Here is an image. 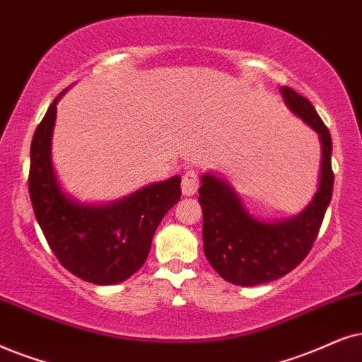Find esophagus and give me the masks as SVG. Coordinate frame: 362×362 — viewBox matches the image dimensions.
<instances>
[{"label":"esophagus","instance_id":"1","mask_svg":"<svg viewBox=\"0 0 362 362\" xmlns=\"http://www.w3.org/2000/svg\"><path fill=\"white\" fill-rule=\"evenodd\" d=\"M199 187H200L199 175H197L194 170L185 172L184 177H182V194L194 195L197 194V190H199Z\"/></svg>","mask_w":362,"mask_h":362}]
</instances>
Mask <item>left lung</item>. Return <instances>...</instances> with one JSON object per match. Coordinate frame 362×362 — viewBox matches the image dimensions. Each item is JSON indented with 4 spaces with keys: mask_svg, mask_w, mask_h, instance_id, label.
<instances>
[{
    "mask_svg": "<svg viewBox=\"0 0 362 362\" xmlns=\"http://www.w3.org/2000/svg\"><path fill=\"white\" fill-rule=\"evenodd\" d=\"M282 95L292 112L321 135V184L303 214L286 222L265 223L249 215L230 185L212 175L202 177L199 202L204 214L205 257L218 276L235 286L276 281L303 262L313 249L332 197L331 134L308 98L289 86H284Z\"/></svg>",
    "mask_w": 362,
    "mask_h": 362,
    "instance_id": "8db88e82",
    "label": "left lung"
}]
</instances>
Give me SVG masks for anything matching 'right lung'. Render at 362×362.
Returning a JSON list of instances; mask_svg holds the SVG:
<instances>
[{
    "label": "right lung",
    "instance_id": "1",
    "mask_svg": "<svg viewBox=\"0 0 362 362\" xmlns=\"http://www.w3.org/2000/svg\"><path fill=\"white\" fill-rule=\"evenodd\" d=\"M59 95L31 140L28 190L35 217L49 249L73 276L98 286L122 282L147 260L160 221L180 200V177L107 207L73 202L59 190L49 158Z\"/></svg>",
    "mask_w": 362,
    "mask_h": 362
}]
</instances>
